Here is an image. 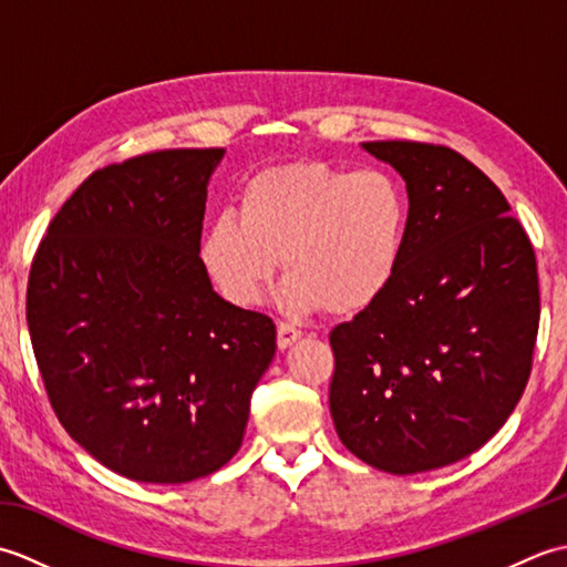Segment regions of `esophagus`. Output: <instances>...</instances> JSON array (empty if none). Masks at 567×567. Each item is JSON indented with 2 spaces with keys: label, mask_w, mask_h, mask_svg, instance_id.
<instances>
[{
  "label": "esophagus",
  "mask_w": 567,
  "mask_h": 567,
  "mask_svg": "<svg viewBox=\"0 0 567 567\" xmlns=\"http://www.w3.org/2000/svg\"><path fill=\"white\" fill-rule=\"evenodd\" d=\"M299 339H302V331H299L295 323H287V321L277 323V348H280V351H285V348H290Z\"/></svg>",
  "instance_id": "1"
}]
</instances>
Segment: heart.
I'll return each mask as SVG.
<instances>
[{"instance_id": "obj_1", "label": "heart", "mask_w": 567, "mask_h": 567, "mask_svg": "<svg viewBox=\"0 0 567 567\" xmlns=\"http://www.w3.org/2000/svg\"><path fill=\"white\" fill-rule=\"evenodd\" d=\"M406 234L409 204L394 175L302 161L250 177L238 216L219 214L202 234L199 260L236 307L260 302L280 258L287 307L351 317L390 290Z\"/></svg>"}]
</instances>
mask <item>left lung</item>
<instances>
[{"label": "left lung", "mask_w": 567, "mask_h": 567, "mask_svg": "<svg viewBox=\"0 0 567 567\" xmlns=\"http://www.w3.org/2000/svg\"><path fill=\"white\" fill-rule=\"evenodd\" d=\"M404 177L409 234L394 282L329 341L343 445L392 475L475 453L532 375L540 297L534 246L492 179L445 146L370 141Z\"/></svg>", "instance_id": "8db88e82"}]
</instances>
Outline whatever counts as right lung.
Here are the masks:
<instances>
[{
    "mask_svg": "<svg viewBox=\"0 0 567 567\" xmlns=\"http://www.w3.org/2000/svg\"><path fill=\"white\" fill-rule=\"evenodd\" d=\"M224 148L136 155L92 173L35 250L27 321L60 424L138 483L214 473L240 449L275 323L214 292L199 260Z\"/></svg>",
    "mask_w": 567,
    "mask_h": 567,
    "instance_id": "add662e5",
    "label": "right lung"
}]
</instances>
